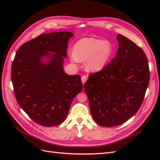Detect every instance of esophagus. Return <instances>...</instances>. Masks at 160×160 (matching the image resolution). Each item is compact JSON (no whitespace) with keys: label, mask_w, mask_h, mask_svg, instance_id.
I'll return each mask as SVG.
<instances>
[{"label":"esophagus","mask_w":160,"mask_h":160,"mask_svg":"<svg viewBox=\"0 0 160 160\" xmlns=\"http://www.w3.org/2000/svg\"><path fill=\"white\" fill-rule=\"evenodd\" d=\"M87 81V76L85 75H83L81 77V81L82 83H83V84H84L85 83V81Z\"/></svg>","instance_id":"obj_1"}]
</instances>
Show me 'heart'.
Returning a JSON list of instances; mask_svg holds the SVG:
<instances>
[{
  "mask_svg": "<svg viewBox=\"0 0 160 160\" xmlns=\"http://www.w3.org/2000/svg\"><path fill=\"white\" fill-rule=\"evenodd\" d=\"M113 52V47L110 41L86 37L81 38L74 45L71 59L74 62L86 61L87 70L96 72L108 65Z\"/></svg>",
  "mask_w": 160,
  "mask_h": 160,
  "instance_id": "b5f03b06",
  "label": "heart"
}]
</instances>
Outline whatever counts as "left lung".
<instances>
[{
    "label": "left lung",
    "mask_w": 160,
    "mask_h": 160,
    "mask_svg": "<svg viewBox=\"0 0 160 160\" xmlns=\"http://www.w3.org/2000/svg\"><path fill=\"white\" fill-rule=\"evenodd\" d=\"M117 55L84 85L90 111L101 126L114 127L130 119L141 107L149 81L147 57L129 38L117 36Z\"/></svg>",
    "instance_id": "8db88e82"
}]
</instances>
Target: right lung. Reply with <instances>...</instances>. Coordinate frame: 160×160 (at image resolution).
I'll return each instance as SVG.
<instances>
[{"instance_id":"obj_1","label":"right lung","mask_w":160,"mask_h":160,"mask_svg":"<svg viewBox=\"0 0 160 160\" xmlns=\"http://www.w3.org/2000/svg\"><path fill=\"white\" fill-rule=\"evenodd\" d=\"M69 31L42 33L22 45L11 68L18 105L34 122L45 127L64 122L75 97L83 89L79 75L63 69Z\"/></svg>"}]
</instances>
